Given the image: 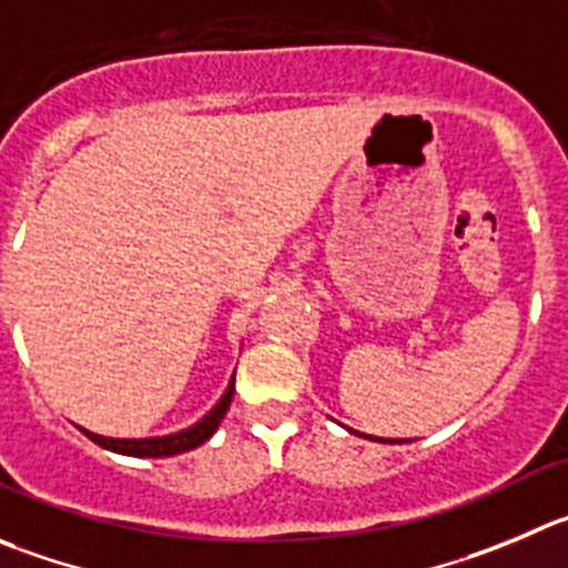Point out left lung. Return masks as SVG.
Returning a JSON list of instances; mask_svg holds the SVG:
<instances>
[{
  "label": "left lung",
  "mask_w": 568,
  "mask_h": 568,
  "mask_svg": "<svg viewBox=\"0 0 568 568\" xmlns=\"http://www.w3.org/2000/svg\"><path fill=\"white\" fill-rule=\"evenodd\" d=\"M348 432H354V429H348ZM356 435H359V437H368V440H379V437H374V435H362V432H356ZM379 443H407V440H390V437H385V440H379Z\"/></svg>",
  "instance_id": "8db88e82"
}]
</instances>
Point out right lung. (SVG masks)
Instances as JSON below:
<instances>
[{"label":"right lung","mask_w":568,"mask_h":568,"mask_svg":"<svg viewBox=\"0 0 568 568\" xmlns=\"http://www.w3.org/2000/svg\"><path fill=\"white\" fill-rule=\"evenodd\" d=\"M236 376V371H234ZM234 376H231L229 387H225V393L220 396V402L214 404L212 409H209L206 415L200 420H194L192 426H186V429L181 432H172V435H159V437H105V435H97V432H89L83 429V426H78L80 432H83L89 440H94L97 446H102V449L108 452H116V455H125V457H175V455H183V452H192L197 449L200 443H206L209 437L217 432L220 420L225 418V413H229V404L231 398H234Z\"/></svg>","instance_id":"1"}]
</instances>
